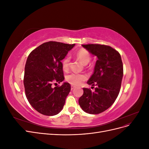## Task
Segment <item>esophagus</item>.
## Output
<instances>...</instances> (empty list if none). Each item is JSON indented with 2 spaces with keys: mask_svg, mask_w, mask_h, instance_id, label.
Here are the masks:
<instances>
[{
  "mask_svg": "<svg viewBox=\"0 0 149 149\" xmlns=\"http://www.w3.org/2000/svg\"><path fill=\"white\" fill-rule=\"evenodd\" d=\"M75 88H76V87L74 86H73V85H72L71 86V90H73V89H74Z\"/></svg>",
  "mask_w": 149,
  "mask_h": 149,
  "instance_id": "esophagus-1",
  "label": "esophagus"
}]
</instances>
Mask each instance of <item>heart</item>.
Listing matches in <instances>:
<instances>
[{"instance_id":"obj_1","label":"heart","mask_w":149,"mask_h":149,"mask_svg":"<svg viewBox=\"0 0 149 149\" xmlns=\"http://www.w3.org/2000/svg\"><path fill=\"white\" fill-rule=\"evenodd\" d=\"M76 56L78 60L84 65L89 63L91 60V55L89 53L84 49H81L76 53ZM70 56H66L62 61V66L64 70L66 71L69 69L70 67ZM87 79V76L84 74L71 73L66 76V80L72 85L79 86Z\"/></svg>"}]
</instances>
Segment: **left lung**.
I'll return each mask as SVG.
<instances>
[{"mask_svg":"<svg viewBox=\"0 0 149 149\" xmlns=\"http://www.w3.org/2000/svg\"><path fill=\"white\" fill-rule=\"evenodd\" d=\"M97 58L94 73L87 83L97 86L95 91L83 88L79 106L87 113L97 114L110 107L118 97L123 77V64L118 52L104 45H82Z\"/></svg>","mask_w":149,"mask_h":149,"instance_id":"obj_1","label":"left lung"}]
</instances>
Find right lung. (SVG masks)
Wrapping results in <instances>:
<instances>
[{
	"label": "right lung",
	"instance_id": "obj_1",
	"mask_svg": "<svg viewBox=\"0 0 149 149\" xmlns=\"http://www.w3.org/2000/svg\"><path fill=\"white\" fill-rule=\"evenodd\" d=\"M74 45L48 42L33 49L29 55L24 79L25 95L30 105L40 114L55 116L63 108L71 90L70 83L64 82L61 86L55 88L52 85L63 81L61 60Z\"/></svg>",
	"mask_w": 149,
	"mask_h": 149
}]
</instances>
